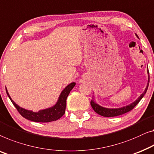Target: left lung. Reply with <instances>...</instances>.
<instances>
[{
	"instance_id": "left-lung-1",
	"label": "left lung",
	"mask_w": 154,
	"mask_h": 154,
	"mask_svg": "<svg viewBox=\"0 0 154 154\" xmlns=\"http://www.w3.org/2000/svg\"><path fill=\"white\" fill-rule=\"evenodd\" d=\"M136 36L137 37V35H136ZM149 73V81H148V84L147 86L144 90V92L140 96V97L136 100V101L133 102V103H131L128 106L123 107V108H117V109H110V108H103V107L100 106L99 105H98L94 101V100H92L90 102L91 106H92L93 110L95 111L96 112L98 113V114L103 116V117H116V116H119L123 114H125V113L129 112L131 110H133V108L136 106V105L139 103L145 94L146 91H147L148 89V86H149V72H148Z\"/></svg>"
}]
</instances>
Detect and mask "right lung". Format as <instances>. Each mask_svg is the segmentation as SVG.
<instances>
[{
    "mask_svg": "<svg viewBox=\"0 0 154 154\" xmlns=\"http://www.w3.org/2000/svg\"><path fill=\"white\" fill-rule=\"evenodd\" d=\"M75 82H72V83L69 84L64 88V90L62 91L60 95V97L57 103L54 106L51 107L50 108L45 109V110H39L37 112H34L32 111L27 110L26 109H23L21 108V107H19L11 99L7 89L6 92L9 98H10V99L11 100V101H12V103L15 106V108H17L18 112H19V114L22 117L35 122H50L53 121H56V120L59 119L60 118L64 115L66 109V98H67L71 90L75 86Z\"/></svg>",
    "mask_w": 154,
    "mask_h": 154,
    "instance_id": "obj_1",
    "label": "right lung"
}]
</instances>
